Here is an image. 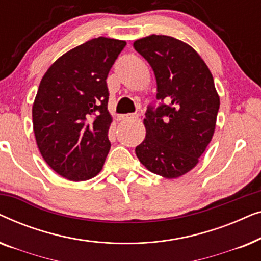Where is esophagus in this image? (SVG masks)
Wrapping results in <instances>:
<instances>
[{
  "instance_id": "obj_1",
  "label": "esophagus",
  "mask_w": 261,
  "mask_h": 261,
  "mask_svg": "<svg viewBox=\"0 0 261 261\" xmlns=\"http://www.w3.org/2000/svg\"><path fill=\"white\" fill-rule=\"evenodd\" d=\"M138 115L135 114H123V115L119 116L120 121H130V120H137Z\"/></svg>"
}]
</instances>
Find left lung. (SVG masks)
<instances>
[{"instance_id": "left-lung-1", "label": "left lung", "mask_w": 261, "mask_h": 261, "mask_svg": "<svg viewBox=\"0 0 261 261\" xmlns=\"http://www.w3.org/2000/svg\"><path fill=\"white\" fill-rule=\"evenodd\" d=\"M133 46L153 69L156 99L166 102L147 108L146 137L135 153L148 171L173 179L194 169L212 141L219 94L212 72L190 45L152 34Z\"/></svg>"}]
</instances>
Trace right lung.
Wrapping results in <instances>:
<instances>
[{"mask_svg": "<svg viewBox=\"0 0 261 261\" xmlns=\"http://www.w3.org/2000/svg\"><path fill=\"white\" fill-rule=\"evenodd\" d=\"M126 41L98 37L70 49L42 77L32 116L51 169L72 181L101 172L110 149L107 77Z\"/></svg>", "mask_w": 261, "mask_h": 261, "instance_id": "obj_1", "label": "right lung"}]
</instances>
